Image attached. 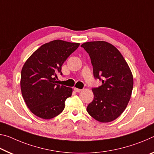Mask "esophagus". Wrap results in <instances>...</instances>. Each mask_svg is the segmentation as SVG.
Here are the masks:
<instances>
[{
	"label": "esophagus",
	"mask_w": 154,
	"mask_h": 154,
	"mask_svg": "<svg viewBox=\"0 0 154 154\" xmlns=\"http://www.w3.org/2000/svg\"><path fill=\"white\" fill-rule=\"evenodd\" d=\"M74 90L75 92H81L82 91V89H79V88H74Z\"/></svg>",
	"instance_id": "esophagus-1"
}]
</instances>
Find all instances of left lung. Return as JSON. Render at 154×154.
Returning <instances> with one entry per match:
<instances>
[{"label":"left lung","instance_id":"left-lung-1","mask_svg":"<svg viewBox=\"0 0 154 154\" xmlns=\"http://www.w3.org/2000/svg\"><path fill=\"white\" fill-rule=\"evenodd\" d=\"M88 53L95 79L101 81L92 88L94 99L87 112L95 120L108 123L115 120L125 110L133 89V76L128 63L119 51L104 41L82 45Z\"/></svg>","mask_w":154,"mask_h":154}]
</instances>
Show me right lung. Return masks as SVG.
<instances>
[{"label":"right lung","mask_w":154,"mask_h":154,"mask_svg":"<svg viewBox=\"0 0 154 154\" xmlns=\"http://www.w3.org/2000/svg\"><path fill=\"white\" fill-rule=\"evenodd\" d=\"M79 43L55 40L38 48L24 63L21 71L20 88L23 99L31 112L44 119L59 115L65 101L71 96V88L57 84L55 78Z\"/></svg>","instance_id":"right-lung-1"}]
</instances>
